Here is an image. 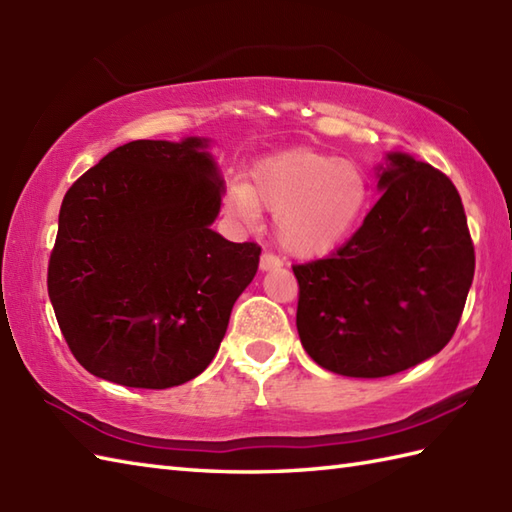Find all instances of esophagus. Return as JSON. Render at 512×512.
<instances>
[{"instance_id":"obj_1","label":"esophagus","mask_w":512,"mask_h":512,"mask_svg":"<svg viewBox=\"0 0 512 512\" xmlns=\"http://www.w3.org/2000/svg\"><path fill=\"white\" fill-rule=\"evenodd\" d=\"M281 264H284V262H281V257H277L275 253H264L262 259H259V268H262V270H275Z\"/></svg>"}]
</instances>
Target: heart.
Instances as JSON below:
<instances>
[{"label": "heart", "mask_w": 512, "mask_h": 512, "mask_svg": "<svg viewBox=\"0 0 512 512\" xmlns=\"http://www.w3.org/2000/svg\"><path fill=\"white\" fill-rule=\"evenodd\" d=\"M369 182L361 167L314 149H292L264 158L250 182L228 191V204L244 222L257 206L275 215L281 246L299 257L330 253L361 222Z\"/></svg>", "instance_id": "1"}]
</instances>
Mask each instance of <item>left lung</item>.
<instances>
[{"instance_id":"obj_1","label":"left lung","mask_w":512,"mask_h":512,"mask_svg":"<svg viewBox=\"0 0 512 512\" xmlns=\"http://www.w3.org/2000/svg\"><path fill=\"white\" fill-rule=\"evenodd\" d=\"M389 162L361 228L330 257L292 264L303 350L341 376H391L438 354L475 273L455 184L411 156Z\"/></svg>"}]
</instances>
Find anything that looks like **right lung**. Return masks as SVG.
<instances>
[{"instance_id": "obj_1", "label": "right lung", "mask_w": 512, "mask_h": 512, "mask_svg": "<svg viewBox=\"0 0 512 512\" xmlns=\"http://www.w3.org/2000/svg\"><path fill=\"white\" fill-rule=\"evenodd\" d=\"M204 147L132 140L65 193L48 295L94 376L167 389L202 374L257 273L262 246L211 231L222 180Z\"/></svg>"}]
</instances>
